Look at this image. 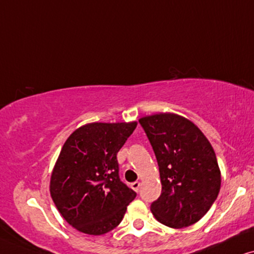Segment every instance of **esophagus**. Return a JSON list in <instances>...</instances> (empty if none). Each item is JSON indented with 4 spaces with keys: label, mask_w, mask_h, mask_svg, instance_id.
<instances>
[{
    "label": "esophagus",
    "mask_w": 254,
    "mask_h": 254,
    "mask_svg": "<svg viewBox=\"0 0 254 254\" xmlns=\"http://www.w3.org/2000/svg\"><path fill=\"white\" fill-rule=\"evenodd\" d=\"M131 188H132L136 192H138V191H139V188H140V182H138V181L133 182V184L131 185Z\"/></svg>",
    "instance_id": "34e87169"
}]
</instances>
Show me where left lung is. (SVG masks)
Returning <instances> with one entry per match:
<instances>
[{
  "label": "left lung",
  "instance_id": "8db88e82",
  "mask_svg": "<svg viewBox=\"0 0 254 254\" xmlns=\"http://www.w3.org/2000/svg\"><path fill=\"white\" fill-rule=\"evenodd\" d=\"M139 124L157 158L161 195L154 217L170 228H186L207 214L221 188L214 148L190 121L174 114L143 117Z\"/></svg>",
  "mask_w": 254,
  "mask_h": 254
}]
</instances>
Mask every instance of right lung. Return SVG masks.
<instances>
[{"instance_id": "obj_1", "label": "right lung", "mask_w": 254, "mask_h": 254, "mask_svg": "<svg viewBox=\"0 0 254 254\" xmlns=\"http://www.w3.org/2000/svg\"><path fill=\"white\" fill-rule=\"evenodd\" d=\"M137 123H90L64 144L51 177L52 200L66 222L103 235L122 222L136 192L120 179L117 153Z\"/></svg>"}]
</instances>
